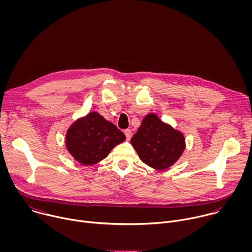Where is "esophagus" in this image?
<instances>
[{
	"label": "esophagus",
	"mask_w": 252,
	"mask_h": 252,
	"mask_svg": "<svg viewBox=\"0 0 252 252\" xmlns=\"http://www.w3.org/2000/svg\"><path fill=\"white\" fill-rule=\"evenodd\" d=\"M125 134H126V139L128 140V139H130L131 138V136H132V132H131V130L130 129H126L125 130Z\"/></svg>",
	"instance_id": "1"
}]
</instances>
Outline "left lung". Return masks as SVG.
I'll return each mask as SVG.
<instances>
[{
  "instance_id": "8db88e82",
  "label": "left lung",
  "mask_w": 252,
  "mask_h": 252,
  "mask_svg": "<svg viewBox=\"0 0 252 252\" xmlns=\"http://www.w3.org/2000/svg\"><path fill=\"white\" fill-rule=\"evenodd\" d=\"M130 142L141 161L157 170L172 166L186 150L184 133L156 114L143 118Z\"/></svg>"
}]
</instances>
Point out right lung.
Listing matches in <instances>:
<instances>
[{"label": "right lung", "mask_w": 252, "mask_h": 252, "mask_svg": "<svg viewBox=\"0 0 252 252\" xmlns=\"http://www.w3.org/2000/svg\"><path fill=\"white\" fill-rule=\"evenodd\" d=\"M126 140V135L97 112H91L69 126L65 148L83 165H94L104 159L111 151Z\"/></svg>", "instance_id": "add662e5"}]
</instances>
